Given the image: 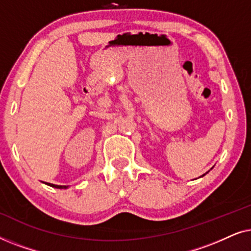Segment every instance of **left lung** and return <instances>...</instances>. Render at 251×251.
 <instances>
[{
	"instance_id": "obj_1",
	"label": "left lung",
	"mask_w": 251,
	"mask_h": 251,
	"mask_svg": "<svg viewBox=\"0 0 251 251\" xmlns=\"http://www.w3.org/2000/svg\"><path fill=\"white\" fill-rule=\"evenodd\" d=\"M204 175H205V174H204ZM204 175H203V176H204Z\"/></svg>"
}]
</instances>
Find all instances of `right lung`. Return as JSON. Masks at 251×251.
Returning a JSON list of instances; mask_svg holds the SVG:
<instances>
[{
	"label": "right lung",
	"instance_id": "obj_1",
	"mask_svg": "<svg viewBox=\"0 0 251 251\" xmlns=\"http://www.w3.org/2000/svg\"><path fill=\"white\" fill-rule=\"evenodd\" d=\"M48 185H50V186L56 187V188H67L68 187V186H64V185H54V184H48Z\"/></svg>",
	"mask_w": 251,
	"mask_h": 251
}]
</instances>
